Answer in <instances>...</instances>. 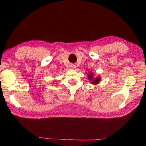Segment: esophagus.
<instances>
[{"mask_svg": "<svg viewBox=\"0 0 146 146\" xmlns=\"http://www.w3.org/2000/svg\"><path fill=\"white\" fill-rule=\"evenodd\" d=\"M70 68H71V69H75V65H74V64L70 65Z\"/></svg>", "mask_w": 146, "mask_h": 146, "instance_id": "obj_1", "label": "esophagus"}]
</instances>
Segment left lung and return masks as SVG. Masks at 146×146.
<instances>
[{"label":"left lung","mask_w":146,"mask_h":146,"mask_svg":"<svg viewBox=\"0 0 146 146\" xmlns=\"http://www.w3.org/2000/svg\"><path fill=\"white\" fill-rule=\"evenodd\" d=\"M88 77L89 80H91L92 83H93V84H97L100 80V77H97V78H94V75H93L92 73H90V75H88Z\"/></svg>","instance_id":"left-lung-1"}]
</instances>
